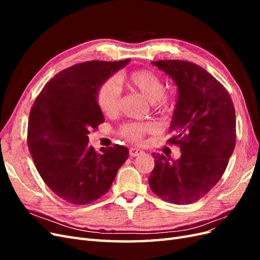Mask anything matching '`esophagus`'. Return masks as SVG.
<instances>
[{
    "label": "esophagus",
    "mask_w": 260,
    "mask_h": 260,
    "mask_svg": "<svg viewBox=\"0 0 260 260\" xmlns=\"http://www.w3.org/2000/svg\"><path fill=\"white\" fill-rule=\"evenodd\" d=\"M143 154V151H141V149H138V148H130L129 151V155L131 157H137V156H140Z\"/></svg>",
    "instance_id": "obj_1"
}]
</instances>
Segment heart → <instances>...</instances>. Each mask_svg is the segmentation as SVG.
Masks as SVG:
<instances>
[{
  "label": "heart",
  "instance_id": "obj_1",
  "mask_svg": "<svg viewBox=\"0 0 260 260\" xmlns=\"http://www.w3.org/2000/svg\"><path fill=\"white\" fill-rule=\"evenodd\" d=\"M128 88L142 94L151 101L154 109L167 112L175 102L174 94L165 89V82L160 75L149 69L133 70L125 77ZM96 102L101 112L106 116H114L120 109L121 92L114 79H107L98 91ZM155 129L152 122H127L119 128V135L133 143L142 142L145 135Z\"/></svg>",
  "mask_w": 260,
  "mask_h": 260
}]
</instances>
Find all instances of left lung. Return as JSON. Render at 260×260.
<instances>
[{
	"mask_svg": "<svg viewBox=\"0 0 260 260\" xmlns=\"http://www.w3.org/2000/svg\"><path fill=\"white\" fill-rule=\"evenodd\" d=\"M152 64L178 85V102L167 141L180 147L178 160L153 154L148 178L161 200L185 205L205 196L224 174L237 142L235 111L229 92L207 70L194 62L165 59Z\"/></svg>",
	"mask_w": 260,
	"mask_h": 260,
	"instance_id": "left-lung-1",
	"label": "left lung"
}]
</instances>
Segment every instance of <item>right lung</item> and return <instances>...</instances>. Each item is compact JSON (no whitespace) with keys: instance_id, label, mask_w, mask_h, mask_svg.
<instances>
[{"instance_id":"add662e5","label":"right lung","mask_w":260,"mask_h":260,"mask_svg":"<svg viewBox=\"0 0 260 260\" xmlns=\"http://www.w3.org/2000/svg\"><path fill=\"white\" fill-rule=\"evenodd\" d=\"M129 60H91L61 70L31 107L27 138L35 166L70 204L85 205L106 194L128 159L127 147L115 144L99 153L88 145V136L104 122L96 102L100 86Z\"/></svg>"}]
</instances>
